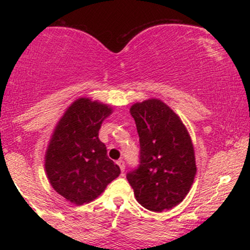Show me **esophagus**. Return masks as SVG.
Returning a JSON list of instances; mask_svg holds the SVG:
<instances>
[{
  "label": "esophagus",
  "mask_w": 250,
  "mask_h": 250,
  "mask_svg": "<svg viewBox=\"0 0 250 250\" xmlns=\"http://www.w3.org/2000/svg\"><path fill=\"white\" fill-rule=\"evenodd\" d=\"M117 165H119V167H120V169H121L122 171H125V161H123V160H119V161H117Z\"/></svg>",
  "instance_id": "esophagus-1"
}]
</instances>
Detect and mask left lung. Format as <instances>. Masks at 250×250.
Returning <instances> with one entry per match:
<instances>
[{
    "label": "left lung",
    "mask_w": 250,
    "mask_h": 250,
    "mask_svg": "<svg viewBox=\"0 0 250 250\" xmlns=\"http://www.w3.org/2000/svg\"><path fill=\"white\" fill-rule=\"evenodd\" d=\"M130 114L140 137V165L127 174L137 202L153 211L182 202L196 165L193 143L180 117L160 100L135 103Z\"/></svg>",
    "instance_id": "obj_1"
}]
</instances>
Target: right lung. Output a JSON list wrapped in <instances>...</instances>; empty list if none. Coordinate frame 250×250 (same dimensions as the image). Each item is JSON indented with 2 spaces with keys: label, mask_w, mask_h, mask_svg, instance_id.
Returning a JSON list of instances; mask_svg holds the SVG:
<instances>
[{
  "label": "right lung",
  "mask_w": 250,
  "mask_h": 250,
  "mask_svg": "<svg viewBox=\"0 0 250 250\" xmlns=\"http://www.w3.org/2000/svg\"><path fill=\"white\" fill-rule=\"evenodd\" d=\"M109 114L108 105L80 99L56 125L45 155V171L53 188L71 203L83 205L96 199L121 173L99 140Z\"/></svg>",
  "instance_id": "right-lung-1"
}]
</instances>
